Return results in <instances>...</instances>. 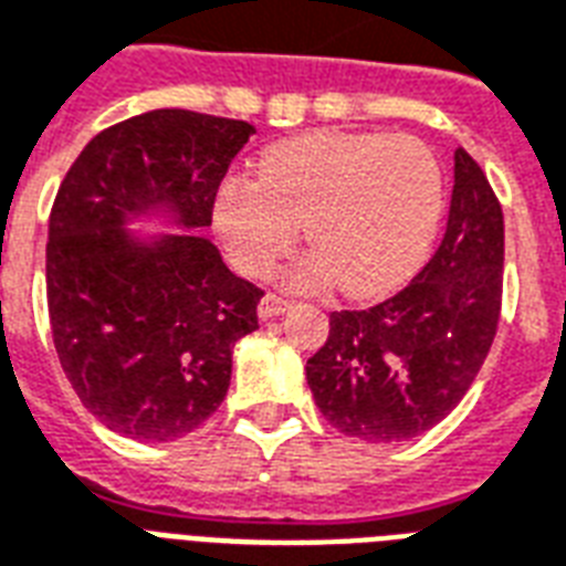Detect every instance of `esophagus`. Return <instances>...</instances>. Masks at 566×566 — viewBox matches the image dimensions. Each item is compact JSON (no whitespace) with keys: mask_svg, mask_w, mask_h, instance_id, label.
I'll return each mask as SVG.
<instances>
[{"mask_svg":"<svg viewBox=\"0 0 566 566\" xmlns=\"http://www.w3.org/2000/svg\"><path fill=\"white\" fill-rule=\"evenodd\" d=\"M289 306H292V304H289L286 297L271 295V292H269V295L260 301V318H262V322H269V318H277V315L286 313Z\"/></svg>","mask_w":566,"mask_h":566,"instance_id":"34e87169","label":"esophagus"}]
</instances>
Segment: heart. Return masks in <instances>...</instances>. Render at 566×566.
<instances>
[{"label":"heart","mask_w":566,"mask_h":566,"mask_svg":"<svg viewBox=\"0 0 566 566\" xmlns=\"http://www.w3.org/2000/svg\"><path fill=\"white\" fill-rule=\"evenodd\" d=\"M442 214V170L413 135L310 133L265 150L260 179L227 177L212 227L235 269L262 277L304 223L315 251L295 269L306 289L339 280L345 295L380 297L422 265Z\"/></svg>","instance_id":"obj_1"}]
</instances>
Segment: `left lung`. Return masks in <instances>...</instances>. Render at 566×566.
<instances>
[{
    "label": "left lung",
    "instance_id": "obj_1",
    "mask_svg": "<svg viewBox=\"0 0 566 566\" xmlns=\"http://www.w3.org/2000/svg\"><path fill=\"white\" fill-rule=\"evenodd\" d=\"M502 262V206L461 147L437 253L384 304L331 313L327 343L306 360L324 419L369 442L410 440L446 419L496 336Z\"/></svg>",
    "mask_w": 566,
    "mask_h": 566
}]
</instances>
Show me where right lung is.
<instances>
[{
  "instance_id": "obj_1",
  "label": "right lung",
  "mask_w": 566,
  "mask_h": 566,
  "mask_svg": "<svg viewBox=\"0 0 566 566\" xmlns=\"http://www.w3.org/2000/svg\"><path fill=\"white\" fill-rule=\"evenodd\" d=\"M251 135L244 120L156 108L91 138L55 195L52 343L82 405L120 437L168 442L200 428L230 389L233 345L260 327L262 289L209 239L126 230L161 212L182 230L209 227Z\"/></svg>"
}]
</instances>
